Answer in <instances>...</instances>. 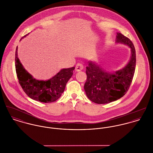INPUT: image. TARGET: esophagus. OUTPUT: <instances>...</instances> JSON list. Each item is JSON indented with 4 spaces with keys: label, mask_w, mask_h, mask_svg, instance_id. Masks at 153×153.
Here are the masks:
<instances>
[{
    "label": "esophagus",
    "mask_w": 153,
    "mask_h": 153,
    "mask_svg": "<svg viewBox=\"0 0 153 153\" xmlns=\"http://www.w3.org/2000/svg\"><path fill=\"white\" fill-rule=\"evenodd\" d=\"M83 68H84V66L81 63H78L75 66V71H81V70H82Z\"/></svg>",
    "instance_id": "esophagus-1"
}]
</instances>
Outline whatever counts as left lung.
<instances>
[{"label":"left lung","instance_id":"left-lung-1","mask_svg":"<svg viewBox=\"0 0 153 153\" xmlns=\"http://www.w3.org/2000/svg\"><path fill=\"white\" fill-rule=\"evenodd\" d=\"M116 42L127 45L131 48V59L124 68L112 73L92 61H89L86 67L87 79L84 90L88 99L96 104H107L123 97L132 81L136 65L134 46L129 38L121 33H117Z\"/></svg>","mask_w":153,"mask_h":153}]
</instances>
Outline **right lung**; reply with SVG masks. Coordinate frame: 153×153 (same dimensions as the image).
<instances>
[{
    "mask_svg": "<svg viewBox=\"0 0 153 153\" xmlns=\"http://www.w3.org/2000/svg\"><path fill=\"white\" fill-rule=\"evenodd\" d=\"M26 35L23 36L22 39ZM15 68L19 83L23 91L32 100L45 103L54 102L61 97L75 69V67L62 69L57 74L47 81L37 80L22 66L18 58V47L15 52Z\"/></svg>",
    "mask_w": 153,
    "mask_h": 153,
    "instance_id": "add662e5",
    "label": "right lung"
}]
</instances>
